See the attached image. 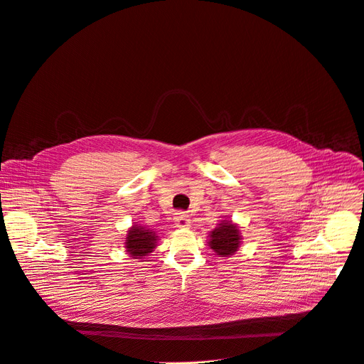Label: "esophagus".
Returning a JSON list of instances; mask_svg holds the SVG:
<instances>
[{
    "label": "esophagus",
    "mask_w": 364,
    "mask_h": 364,
    "mask_svg": "<svg viewBox=\"0 0 364 364\" xmlns=\"http://www.w3.org/2000/svg\"><path fill=\"white\" fill-rule=\"evenodd\" d=\"M174 223L180 228H187V227H190V216L184 212H177L174 215Z\"/></svg>",
    "instance_id": "1"
}]
</instances>
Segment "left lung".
<instances>
[{"instance_id":"left-lung-1","label":"left lung","mask_w":364,"mask_h":364,"mask_svg":"<svg viewBox=\"0 0 364 364\" xmlns=\"http://www.w3.org/2000/svg\"><path fill=\"white\" fill-rule=\"evenodd\" d=\"M208 245L221 257H228L234 255L241 245V235L238 227L231 221H221V224H218V227L213 231H210Z\"/></svg>"}]
</instances>
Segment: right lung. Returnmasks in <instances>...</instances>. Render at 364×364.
<instances>
[{"label": "right lung", "mask_w": 364, "mask_h": 364, "mask_svg": "<svg viewBox=\"0 0 364 364\" xmlns=\"http://www.w3.org/2000/svg\"><path fill=\"white\" fill-rule=\"evenodd\" d=\"M158 235L154 230H149L144 225H133L127 231L126 237V252L133 259H141L143 256H148L156 247Z\"/></svg>", "instance_id": "1"}]
</instances>
